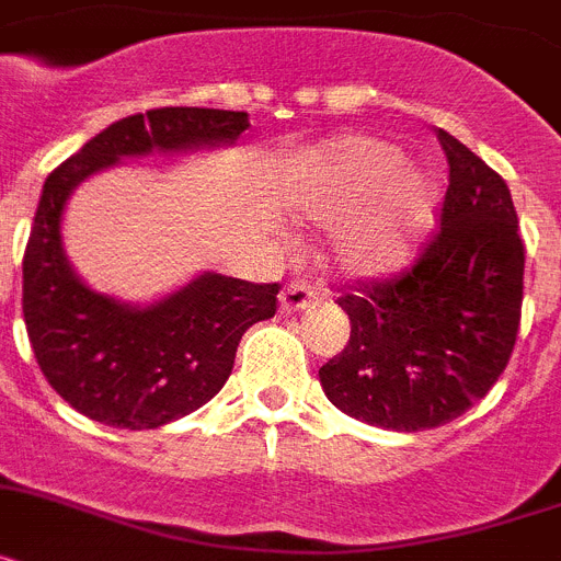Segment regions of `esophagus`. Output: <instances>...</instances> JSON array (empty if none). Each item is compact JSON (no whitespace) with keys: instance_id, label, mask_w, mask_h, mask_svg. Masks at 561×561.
Listing matches in <instances>:
<instances>
[{"instance_id":"34e87169","label":"esophagus","mask_w":561,"mask_h":561,"mask_svg":"<svg viewBox=\"0 0 561 561\" xmlns=\"http://www.w3.org/2000/svg\"><path fill=\"white\" fill-rule=\"evenodd\" d=\"M319 299V285H310V282H290L285 285L279 296V308L285 313H294V310L310 308L313 301Z\"/></svg>"}]
</instances>
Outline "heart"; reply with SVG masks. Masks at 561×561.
Returning <instances> with one entry per match:
<instances>
[{
    "label": "heart",
    "mask_w": 561,
    "mask_h": 561,
    "mask_svg": "<svg viewBox=\"0 0 561 561\" xmlns=\"http://www.w3.org/2000/svg\"><path fill=\"white\" fill-rule=\"evenodd\" d=\"M296 197L316 220L339 222L335 253L344 271L381 276L401 267L432 220L435 183L403 165L398 146L378 138H339L301 160Z\"/></svg>",
    "instance_id": "heart-1"
}]
</instances>
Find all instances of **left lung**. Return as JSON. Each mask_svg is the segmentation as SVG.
Here are the masks:
<instances>
[{
	"label": "left lung",
	"mask_w": 561,
	"mask_h": 561,
	"mask_svg": "<svg viewBox=\"0 0 561 561\" xmlns=\"http://www.w3.org/2000/svg\"><path fill=\"white\" fill-rule=\"evenodd\" d=\"M449 186L440 226L417 260L339 296L347 347L319 369L324 396L350 417L423 432L489 396L514 353L525 245L505 180L437 129Z\"/></svg>",
	"instance_id": "1"
}]
</instances>
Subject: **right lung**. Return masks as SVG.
<instances>
[{"mask_svg":"<svg viewBox=\"0 0 561 561\" xmlns=\"http://www.w3.org/2000/svg\"><path fill=\"white\" fill-rule=\"evenodd\" d=\"M248 112L163 106L106 126L53 169L22 260V313L38 369L72 409L115 428H158L211 401L240 339L276 313L279 282L203 274L149 308L121 305L78 279L61 248L72 188L121 158L233 144Z\"/></svg>","mask_w":561,"mask_h":561,"instance_id":"add662e5","label":"right lung"}]
</instances>
